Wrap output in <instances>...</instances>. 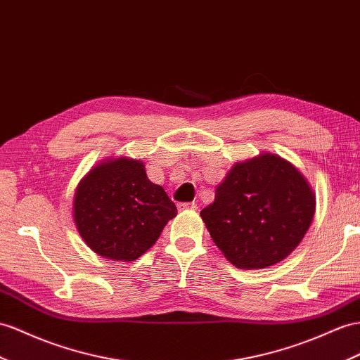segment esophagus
<instances>
[{
  "instance_id": "1",
  "label": "esophagus",
  "mask_w": 360,
  "mask_h": 360,
  "mask_svg": "<svg viewBox=\"0 0 360 360\" xmlns=\"http://www.w3.org/2000/svg\"><path fill=\"white\" fill-rule=\"evenodd\" d=\"M179 210H196L198 205L195 202H182V204H178Z\"/></svg>"
}]
</instances>
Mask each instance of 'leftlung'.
<instances>
[{
  "instance_id": "obj_1",
  "label": "left lung",
  "mask_w": 360,
  "mask_h": 360,
  "mask_svg": "<svg viewBox=\"0 0 360 360\" xmlns=\"http://www.w3.org/2000/svg\"><path fill=\"white\" fill-rule=\"evenodd\" d=\"M315 195L288 161L264 153L238 162L200 211L211 238L240 269H263L285 259L311 224Z\"/></svg>"
}]
</instances>
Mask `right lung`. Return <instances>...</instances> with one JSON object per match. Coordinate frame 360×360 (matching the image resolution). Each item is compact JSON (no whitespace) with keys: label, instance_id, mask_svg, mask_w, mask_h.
I'll return each instance as SVG.
<instances>
[{"label":"right lung","instance_id":"1","mask_svg":"<svg viewBox=\"0 0 360 360\" xmlns=\"http://www.w3.org/2000/svg\"><path fill=\"white\" fill-rule=\"evenodd\" d=\"M176 214L167 193L147 178L144 164L127 158L92 169L75 196L82 238L98 255L118 262L141 257Z\"/></svg>","mask_w":360,"mask_h":360}]
</instances>
